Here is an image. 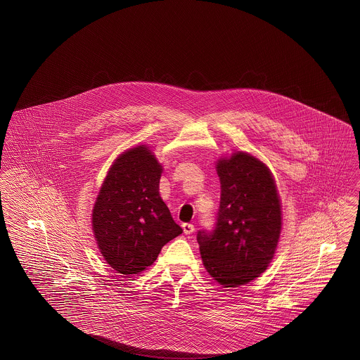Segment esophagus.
Returning <instances> with one entry per match:
<instances>
[{
  "instance_id": "1",
  "label": "esophagus",
  "mask_w": 360,
  "mask_h": 360,
  "mask_svg": "<svg viewBox=\"0 0 360 360\" xmlns=\"http://www.w3.org/2000/svg\"><path fill=\"white\" fill-rule=\"evenodd\" d=\"M182 228H184V232L186 235H191L194 232V225L190 223L182 224Z\"/></svg>"
}]
</instances>
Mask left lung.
Wrapping results in <instances>:
<instances>
[{"label": "left lung", "instance_id": "8db88e82", "mask_svg": "<svg viewBox=\"0 0 360 360\" xmlns=\"http://www.w3.org/2000/svg\"><path fill=\"white\" fill-rule=\"evenodd\" d=\"M221 200L212 231L197 232L206 271L225 288L262 274L281 235V204L274 179L257 158L245 153L219 160Z\"/></svg>", "mask_w": 360, "mask_h": 360}]
</instances>
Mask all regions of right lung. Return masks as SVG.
I'll return each mask as SVG.
<instances>
[{"mask_svg": "<svg viewBox=\"0 0 360 360\" xmlns=\"http://www.w3.org/2000/svg\"><path fill=\"white\" fill-rule=\"evenodd\" d=\"M160 174L155 155L139 146L121 154L103 181L91 223L103 257L120 274L144 271L182 233L160 198Z\"/></svg>", "mask_w": 360, "mask_h": 360, "instance_id": "obj_1", "label": "right lung"}]
</instances>
